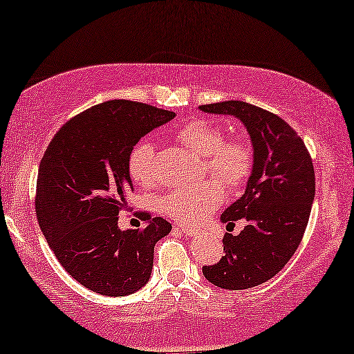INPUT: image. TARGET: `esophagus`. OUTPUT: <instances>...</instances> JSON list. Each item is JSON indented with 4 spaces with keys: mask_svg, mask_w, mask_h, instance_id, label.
<instances>
[{
    "mask_svg": "<svg viewBox=\"0 0 354 354\" xmlns=\"http://www.w3.org/2000/svg\"><path fill=\"white\" fill-rule=\"evenodd\" d=\"M181 231L186 234V236H193V234L198 233V230L189 228V226H181Z\"/></svg>",
    "mask_w": 354,
    "mask_h": 354,
    "instance_id": "obj_1",
    "label": "esophagus"
}]
</instances>
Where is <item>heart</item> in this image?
<instances>
[{
	"instance_id": "b5f03b06",
	"label": "heart",
	"mask_w": 354,
	"mask_h": 354,
	"mask_svg": "<svg viewBox=\"0 0 354 354\" xmlns=\"http://www.w3.org/2000/svg\"><path fill=\"white\" fill-rule=\"evenodd\" d=\"M178 141L203 158L205 171L218 178L226 188L239 189L250 178L254 161L253 148L241 138L225 140L218 124L203 120L189 121L178 131ZM128 169L138 185L149 186L156 181L151 141H141L133 148ZM218 182L206 180L174 188L161 196L160 209L168 218L185 225H196L223 203L225 191Z\"/></svg>"
}]
</instances>
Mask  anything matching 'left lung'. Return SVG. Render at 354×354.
<instances>
[{"mask_svg": "<svg viewBox=\"0 0 354 354\" xmlns=\"http://www.w3.org/2000/svg\"><path fill=\"white\" fill-rule=\"evenodd\" d=\"M201 111L238 118L253 143V169L239 200L221 221L245 219L238 236L225 234V256L203 274L223 290H246L283 270L301 243L315 200V169L298 133L283 118L245 101L203 104Z\"/></svg>", "mask_w": 354, "mask_h": 354, "instance_id": "obj_1", "label": "left lung"}]
</instances>
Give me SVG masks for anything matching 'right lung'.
Returning a JSON list of instances; mask_svg holds the SVG:
<instances>
[{"label":"right lung","mask_w":354,"mask_h":354,"mask_svg":"<svg viewBox=\"0 0 354 354\" xmlns=\"http://www.w3.org/2000/svg\"><path fill=\"white\" fill-rule=\"evenodd\" d=\"M174 116L136 101H104L61 126L44 151L36 183L39 228L61 266L95 293L126 296L149 281L154 245L171 225L145 218V228L123 231L118 214L135 191L133 146Z\"/></svg>","instance_id":"add662e5"}]
</instances>
